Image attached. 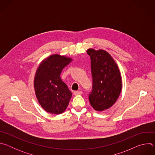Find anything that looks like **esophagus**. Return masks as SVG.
I'll list each match as a JSON object with an SVG mask.
<instances>
[{
    "instance_id": "34e87169",
    "label": "esophagus",
    "mask_w": 155,
    "mask_h": 155,
    "mask_svg": "<svg viewBox=\"0 0 155 155\" xmlns=\"http://www.w3.org/2000/svg\"><path fill=\"white\" fill-rule=\"evenodd\" d=\"M82 91H74V95L75 96H77V95H81V94H82Z\"/></svg>"
}]
</instances>
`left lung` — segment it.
Wrapping results in <instances>:
<instances>
[{
  "mask_svg": "<svg viewBox=\"0 0 155 155\" xmlns=\"http://www.w3.org/2000/svg\"><path fill=\"white\" fill-rule=\"evenodd\" d=\"M91 59L93 90L89 101L96 111L111 107L118 99L122 88L120 70L113 58L103 50H87Z\"/></svg>",
  "mask_w": 155,
  "mask_h": 155,
  "instance_id": "8db88e82",
  "label": "left lung"
}]
</instances>
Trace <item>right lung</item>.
<instances>
[{"mask_svg": "<svg viewBox=\"0 0 155 155\" xmlns=\"http://www.w3.org/2000/svg\"><path fill=\"white\" fill-rule=\"evenodd\" d=\"M72 58L52 54L43 59L36 71L34 86L38 102L46 112L59 115L67 108L72 94L60 75Z\"/></svg>", "mask_w": 155, "mask_h": 155, "instance_id": "add662e5", "label": "right lung"}]
</instances>
